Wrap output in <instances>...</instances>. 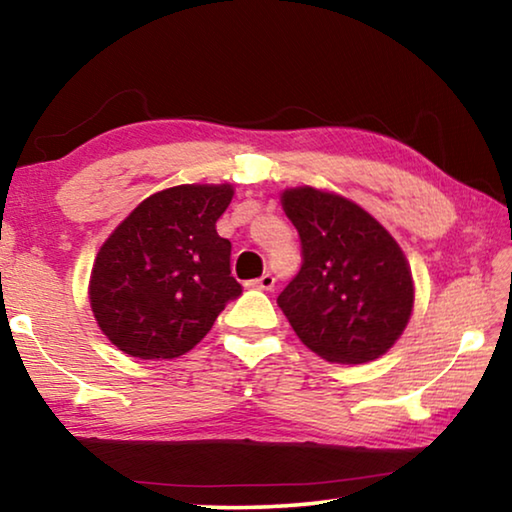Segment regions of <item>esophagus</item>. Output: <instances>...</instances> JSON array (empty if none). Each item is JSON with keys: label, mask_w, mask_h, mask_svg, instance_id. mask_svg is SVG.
<instances>
[{"label": "esophagus", "mask_w": 512, "mask_h": 512, "mask_svg": "<svg viewBox=\"0 0 512 512\" xmlns=\"http://www.w3.org/2000/svg\"><path fill=\"white\" fill-rule=\"evenodd\" d=\"M250 287L259 289V291H273L275 287V277L271 273H264L262 277H257V280L250 282Z\"/></svg>", "instance_id": "1"}]
</instances>
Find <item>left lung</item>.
I'll use <instances>...</instances> for the list:
<instances>
[{
	"label": "left lung",
	"instance_id": "left-lung-1",
	"mask_svg": "<svg viewBox=\"0 0 512 512\" xmlns=\"http://www.w3.org/2000/svg\"><path fill=\"white\" fill-rule=\"evenodd\" d=\"M282 207L302 246L300 271L277 296L293 332L325 361L379 359L413 311V277L402 248L339 194L287 189Z\"/></svg>",
	"mask_w": 512,
	"mask_h": 512
}]
</instances>
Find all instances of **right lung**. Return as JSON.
I'll use <instances>...</instances> for the list:
<instances>
[{
  "label": "right lung",
  "instance_id": "right-lung-1",
  "mask_svg": "<svg viewBox=\"0 0 512 512\" xmlns=\"http://www.w3.org/2000/svg\"><path fill=\"white\" fill-rule=\"evenodd\" d=\"M230 185H178L146 198L101 246L90 305L101 332L140 359H176L241 296L216 221Z\"/></svg>",
  "mask_w": 512,
  "mask_h": 512
}]
</instances>
